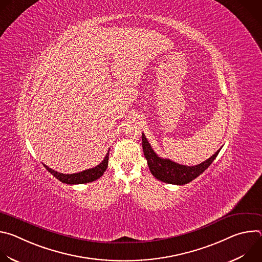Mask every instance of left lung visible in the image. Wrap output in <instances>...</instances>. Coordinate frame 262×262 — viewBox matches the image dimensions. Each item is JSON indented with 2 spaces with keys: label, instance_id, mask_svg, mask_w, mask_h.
Listing matches in <instances>:
<instances>
[{
  "label": "left lung",
  "instance_id": "8db88e82",
  "mask_svg": "<svg viewBox=\"0 0 262 262\" xmlns=\"http://www.w3.org/2000/svg\"><path fill=\"white\" fill-rule=\"evenodd\" d=\"M142 147L145 159L151 174L159 180L170 184H186L202 174L214 161L221 148L209 159L196 166H184L170 161L169 159L160 158L151 148L144 134H142Z\"/></svg>",
  "mask_w": 262,
  "mask_h": 262
}]
</instances>
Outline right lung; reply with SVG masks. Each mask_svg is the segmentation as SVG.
Wrapping results in <instances>:
<instances>
[{
	"label": "right lung",
	"instance_id": "right-lung-1",
	"mask_svg": "<svg viewBox=\"0 0 262 262\" xmlns=\"http://www.w3.org/2000/svg\"><path fill=\"white\" fill-rule=\"evenodd\" d=\"M110 151V149H108ZM108 151L105 155L103 161L97 165L94 168L79 172V173H73V174H63V173H59L51 168H49L48 166L43 165L47 170L53 174L58 180H60L63 183H67V184H82V183H87V182H92L96 179H98L106 170L107 168V162H108Z\"/></svg>",
	"mask_w": 262,
	"mask_h": 262
}]
</instances>
